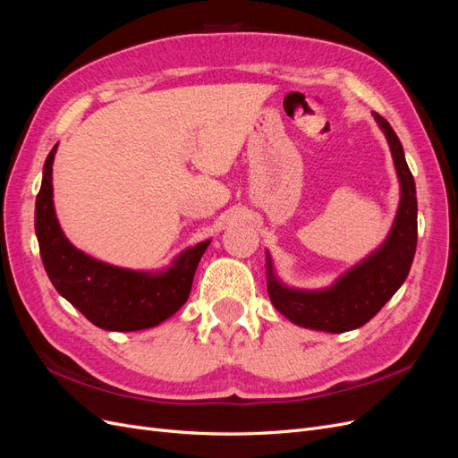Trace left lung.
I'll use <instances>...</instances> for the list:
<instances>
[{
  "mask_svg": "<svg viewBox=\"0 0 458 458\" xmlns=\"http://www.w3.org/2000/svg\"><path fill=\"white\" fill-rule=\"evenodd\" d=\"M390 145L399 179V206L386 241L355 263L330 286L306 290L288 286L267 261V293L275 310L298 327L325 332H348L363 327L405 283L417 250V187L405 160L403 145L387 120L372 113Z\"/></svg>",
  "mask_w": 458,
  "mask_h": 458,
  "instance_id": "left-lung-1",
  "label": "left lung"
}]
</instances>
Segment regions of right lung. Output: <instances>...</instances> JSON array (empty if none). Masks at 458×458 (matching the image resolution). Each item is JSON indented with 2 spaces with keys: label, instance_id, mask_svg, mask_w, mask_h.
I'll return each instance as SVG.
<instances>
[{
  "label": "right lung",
  "instance_id": "1",
  "mask_svg": "<svg viewBox=\"0 0 458 458\" xmlns=\"http://www.w3.org/2000/svg\"><path fill=\"white\" fill-rule=\"evenodd\" d=\"M44 164L36 197V237L49 281L57 293L103 330L133 332L158 327L182 310L191 294L199 261L210 241L189 246L168 267L135 271L91 258L64 237L53 204V160Z\"/></svg>",
  "mask_w": 458,
  "mask_h": 458
}]
</instances>
